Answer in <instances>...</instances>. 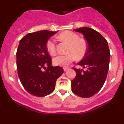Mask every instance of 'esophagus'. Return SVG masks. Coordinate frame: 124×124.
<instances>
[{
  "instance_id": "1",
  "label": "esophagus",
  "mask_w": 124,
  "mask_h": 124,
  "mask_svg": "<svg viewBox=\"0 0 124 124\" xmlns=\"http://www.w3.org/2000/svg\"><path fill=\"white\" fill-rule=\"evenodd\" d=\"M68 70V68H63V70H64V71H67V70Z\"/></svg>"
}]
</instances>
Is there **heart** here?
I'll return each mask as SVG.
<instances>
[{"label":"heart","instance_id":"1","mask_svg":"<svg viewBox=\"0 0 124 124\" xmlns=\"http://www.w3.org/2000/svg\"><path fill=\"white\" fill-rule=\"evenodd\" d=\"M58 38L69 44L67 50L68 53L65 55L57 56L54 58L53 63L54 65L66 66L74 61L76 57L78 59H81L86 54L87 50V42L83 38H79L78 34L71 31H66L60 34ZM46 49L50 55L56 54L55 43L52 39H49L46 41Z\"/></svg>","mask_w":124,"mask_h":124}]
</instances>
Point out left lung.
I'll list each match as a JSON object with an SVG mask.
<instances>
[{
	"instance_id": "left-lung-1",
	"label": "left lung",
	"mask_w": 124,
	"mask_h": 124,
	"mask_svg": "<svg viewBox=\"0 0 124 124\" xmlns=\"http://www.w3.org/2000/svg\"><path fill=\"white\" fill-rule=\"evenodd\" d=\"M74 31L83 34L88 47L83 59L78 63L83 68H73L76 76L71 81V90L78 96L87 98L98 93L104 84L110 51L107 40L93 28L84 27Z\"/></svg>"
}]
</instances>
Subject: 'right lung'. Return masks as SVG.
<instances>
[{"mask_svg": "<svg viewBox=\"0 0 124 124\" xmlns=\"http://www.w3.org/2000/svg\"><path fill=\"white\" fill-rule=\"evenodd\" d=\"M57 32L30 33L20 41L16 54L18 75L25 90L33 96L43 97L52 93L56 79L63 73L62 68L51 66L46 49V41Z\"/></svg>", "mask_w": 124, "mask_h": 124, "instance_id": "obj_1", "label": "right lung"}]
</instances>
